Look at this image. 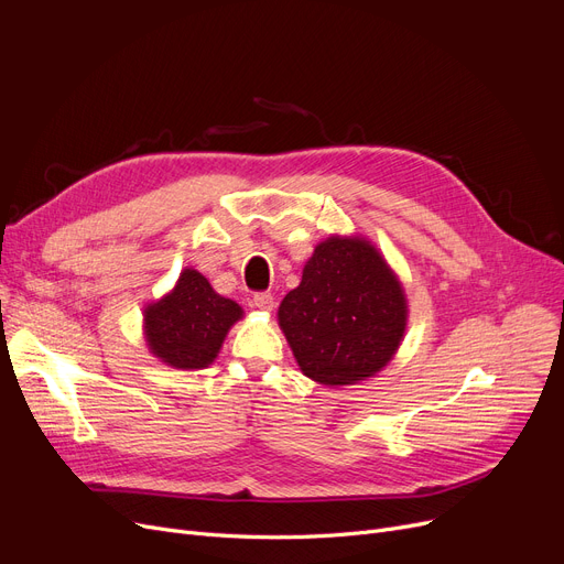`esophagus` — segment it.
<instances>
[{"label": "esophagus", "mask_w": 564, "mask_h": 564, "mask_svg": "<svg viewBox=\"0 0 564 564\" xmlns=\"http://www.w3.org/2000/svg\"><path fill=\"white\" fill-rule=\"evenodd\" d=\"M251 306H253L256 311L270 313V311L274 308V297H272L270 292H258V294H253V302H251Z\"/></svg>", "instance_id": "34e87169"}]
</instances>
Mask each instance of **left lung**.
<instances>
[{
  "instance_id": "obj_1",
  "label": "left lung",
  "mask_w": 564,
  "mask_h": 564,
  "mask_svg": "<svg viewBox=\"0 0 564 564\" xmlns=\"http://www.w3.org/2000/svg\"><path fill=\"white\" fill-rule=\"evenodd\" d=\"M279 327L300 370L322 387H351L387 368L402 345L406 294L381 251L361 235H329L302 283L279 306Z\"/></svg>"
}]
</instances>
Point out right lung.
Here are the masks:
<instances>
[{
  "label": "right lung",
  "instance_id": "obj_1",
  "mask_svg": "<svg viewBox=\"0 0 564 564\" xmlns=\"http://www.w3.org/2000/svg\"><path fill=\"white\" fill-rule=\"evenodd\" d=\"M240 304L221 297L200 272H181L162 300L143 308V338L155 359L175 370L207 368L237 319Z\"/></svg>",
  "mask_w": 564,
  "mask_h": 564
}]
</instances>
